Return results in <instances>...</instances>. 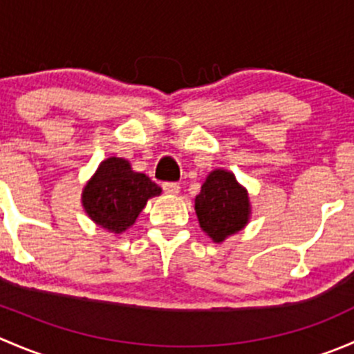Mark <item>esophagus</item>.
Instances as JSON below:
<instances>
[{"label":"esophagus","mask_w":354,"mask_h":354,"mask_svg":"<svg viewBox=\"0 0 354 354\" xmlns=\"http://www.w3.org/2000/svg\"><path fill=\"white\" fill-rule=\"evenodd\" d=\"M162 190L169 195H178L180 194V185L178 183H164Z\"/></svg>","instance_id":"1"}]
</instances>
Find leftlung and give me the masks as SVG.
Listing matches in <instances>:
<instances>
[{"label": "left lung", "instance_id": "1", "mask_svg": "<svg viewBox=\"0 0 354 354\" xmlns=\"http://www.w3.org/2000/svg\"><path fill=\"white\" fill-rule=\"evenodd\" d=\"M195 212L203 233L214 243H223L250 223L248 190L231 171L223 167L210 171L195 198Z\"/></svg>", "mask_w": 354, "mask_h": 354}]
</instances>
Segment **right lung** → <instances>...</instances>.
Returning a JSON list of instances; mask_svg holds the SVG:
<instances>
[{
  "instance_id": "add662e5",
  "label": "right lung",
  "mask_w": 354,
  "mask_h": 354,
  "mask_svg": "<svg viewBox=\"0 0 354 354\" xmlns=\"http://www.w3.org/2000/svg\"><path fill=\"white\" fill-rule=\"evenodd\" d=\"M160 194V187L144 173L133 171L130 160L111 156L82 188V207L95 226L123 234L133 226L149 198Z\"/></svg>"
}]
</instances>
